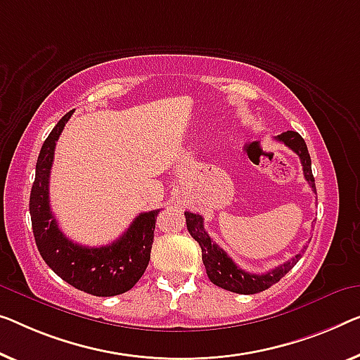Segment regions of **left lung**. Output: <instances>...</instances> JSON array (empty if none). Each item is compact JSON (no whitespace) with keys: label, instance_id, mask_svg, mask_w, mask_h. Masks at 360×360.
I'll return each mask as SVG.
<instances>
[{"label":"left lung","instance_id":"1","mask_svg":"<svg viewBox=\"0 0 360 360\" xmlns=\"http://www.w3.org/2000/svg\"><path fill=\"white\" fill-rule=\"evenodd\" d=\"M276 141L283 142L284 146L291 148L294 153L299 155L304 169V178L307 179L310 187H312L315 194H317V191H315V179L312 174V162H310V155L304 139L300 137L297 132L288 131L280 134V136L276 137ZM184 214L187 231L191 233L192 238L197 240L202 249V262L203 265H205L208 278H210V281L213 284H217L218 288L226 289V291L238 294H255L265 291V289L280 281L281 278L297 264L300 257H302L297 254L294 255L291 260H288L286 264L276 266L275 270L264 273V275H254V273L244 271L243 268H239L234 264L233 259H229L226 252L221 248H218V244L213 243L210 236L205 231V228H203V218L200 214L191 212H186Z\"/></svg>","mask_w":360,"mask_h":360}]
</instances>
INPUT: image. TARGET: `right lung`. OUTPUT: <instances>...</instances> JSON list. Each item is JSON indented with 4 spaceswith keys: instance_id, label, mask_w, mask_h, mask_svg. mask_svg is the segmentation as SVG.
Listing matches in <instances>:
<instances>
[{
    "instance_id": "right-lung-1",
    "label": "right lung",
    "mask_w": 360,
    "mask_h": 360,
    "mask_svg": "<svg viewBox=\"0 0 360 360\" xmlns=\"http://www.w3.org/2000/svg\"><path fill=\"white\" fill-rule=\"evenodd\" d=\"M72 112L53 127L37 160L29 203L32 229L41 259L58 276L92 296H117L129 291L146 271L160 210L141 213L120 239L101 248H85L64 236L51 212L48 184L56 141Z\"/></svg>"
}]
</instances>
